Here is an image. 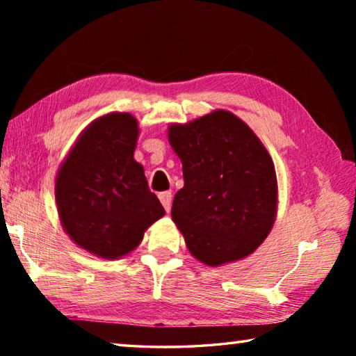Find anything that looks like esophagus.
I'll return each mask as SVG.
<instances>
[{
	"label": "esophagus",
	"instance_id": "1",
	"mask_svg": "<svg viewBox=\"0 0 356 356\" xmlns=\"http://www.w3.org/2000/svg\"><path fill=\"white\" fill-rule=\"evenodd\" d=\"M159 197H160L161 204H163V207H165L166 212H170V210H171V202H172V195H171V191H163V193H160Z\"/></svg>",
	"mask_w": 356,
	"mask_h": 356
}]
</instances>
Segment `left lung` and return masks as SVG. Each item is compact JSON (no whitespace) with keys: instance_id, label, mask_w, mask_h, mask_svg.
I'll list each match as a JSON object with an SVG mask.
<instances>
[{"instance_id":"1","label":"left lung","mask_w":356,"mask_h":356,"mask_svg":"<svg viewBox=\"0 0 356 356\" xmlns=\"http://www.w3.org/2000/svg\"><path fill=\"white\" fill-rule=\"evenodd\" d=\"M168 140L185 182L171 216L188 251L209 267L251 254L272 231L278 207L275 165L261 140L225 110L170 125Z\"/></svg>"}]
</instances>
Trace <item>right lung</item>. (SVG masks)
<instances>
[{
    "label": "right lung",
    "instance_id": "right-lung-1",
    "mask_svg": "<svg viewBox=\"0 0 356 356\" xmlns=\"http://www.w3.org/2000/svg\"><path fill=\"white\" fill-rule=\"evenodd\" d=\"M138 134L131 114H105L84 129L58 171L55 195L64 231L99 257L129 254L165 215L134 159Z\"/></svg>",
    "mask_w": 356,
    "mask_h": 356
}]
</instances>
